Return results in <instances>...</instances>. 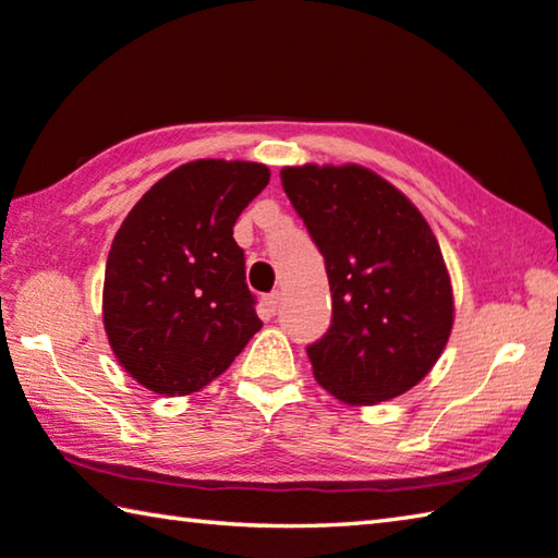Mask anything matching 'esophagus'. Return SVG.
I'll use <instances>...</instances> for the list:
<instances>
[{"label":"esophagus","instance_id":"34e87169","mask_svg":"<svg viewBox=\"0 0 558 558\" xmlns=\"http://www.w3.org/2000/svg\"><path fill=\"white\" fill-rule=\"evenodd\" d=\"M278 305H280V295L278 292H270V295H266V307L270 314L278 312Z\"/></svg>","mask_w":558,"mask_h":558}]
</instances>
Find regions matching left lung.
<instances>
[{
  "label": "left lung",
  "mask_w": 558,
  "mask_h": 558,
  "mask_svg": "<svg viewBox=\"0 0 558 558\" xmlns=\"http://www.w3.org/2000/svg\"><path fill=\"white\" fill-rule=\"evenodd\" d=\"M280 180L327 263L331 327L307 347L314 378L347 404L408 392L453 327L451 278L427 219L356 163L288 166Z\"/></svg>",
  "instance_id": "1"
}]
</instances>
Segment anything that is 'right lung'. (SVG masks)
I'll return each instance as SVG.
<instances>
[{
	"label": "right lung",
	"instance_id": "1",
	"mask_svg": "<svg viewBox=\"0 0 558 558\" xmlns=\"http://www.w3.org/2000/svg\"><path fill=\"white\" fill-rule=\"evenodd\" d=\"M268 180L251 160H190L121 221L102 319L121 368L144 388L168 398L202 390L263 327L234 225Z\"/></svg>",
	"mask_w": 558,
	"mask_h": 558
}]
</instances>
